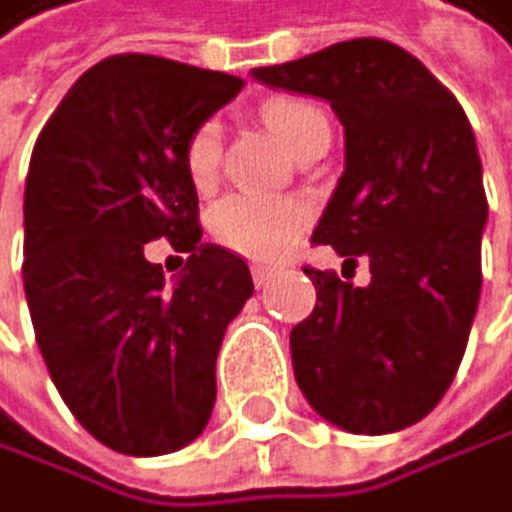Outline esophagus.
Listing matches in <instances>:
<instances>
[{"instance_id": "34e87169", "label": "esophagus", "mask_w": 512, "mask_h": 512, "mask_svg": "<svg viewBox=\"0 0 512 512\" xmlns=\"http://www.w3.org/2000/svg\"><path fill=\"white\" fill-rule=\"evenodd\" d=\"M251 277H254V286L261 290V286H267L270 280L277 277V267H274V264H254V267H251Z\"/></svg>"}]
</instances>
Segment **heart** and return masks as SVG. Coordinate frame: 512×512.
<instances>
[{"instance_id":"1","label":"heart","mask_w":512,"mask_h":512,"mask_svg":"<svg viewBox=\"0 0 512 512\" xmlns=\"http://www.w3.org/2000/svg\"><path fill=\"white\" fill-rule=\"evenodd\" d=\"M264 123L280 143L293 155L312 143L315 136L331 133L328 117L318 104L286 98L270 101L264 107ZM222 162V130L216 120H206L191 133L184 149V168L187 178L206 191ZM306 226V213L293 200H274V197H251V194H232L216 203L213 210V235L222 248L242 254L248 261H277L280 254L296 242V235Z\"/></svg>"}]
</instances>
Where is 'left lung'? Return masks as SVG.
<instances>
[{
    "mask_svg": "<svg viewBox=\"0 0 512 512\" xmlns=\"http://www.w3.org/2000/svg\"><path fill=\"white\" fill-rule=\"evenodd\" d=\"M251 76L325 98L344 123V175L312 242L373 274L353 286L306 267L318 299L290 334L299 389L341 430H405L440 405L478 312L488 197L472 123L417 56L376 37Z\"/></svg>",
    "mask_w": 512,
    "mask_h": 512,
    "instance_id": "1",
    "label": "left lung"
}]
</instances>
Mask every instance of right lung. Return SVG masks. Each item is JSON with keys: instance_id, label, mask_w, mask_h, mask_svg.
Wrapping results in <instances>:
<instances>
[{"instance_id": "add662e5", "label": "right lung", "mask_w": 512, "mask_h": 512, "mask_svg": "<svg viewBox=\"0 0 512 512\" xmlns=\"http://www.w3.org/2000/svg\"><path fill=\"white\" fill-rule=\"evenodd\" d=\"M242 79L146 53L107 56L40 130L24 181V296L53 385L98 443L165 456L203 433L216 357L254 293L238 254L200 242L191 133ZM188 254L175 287L142 248Z\"/></svg>"}]
</instances>
